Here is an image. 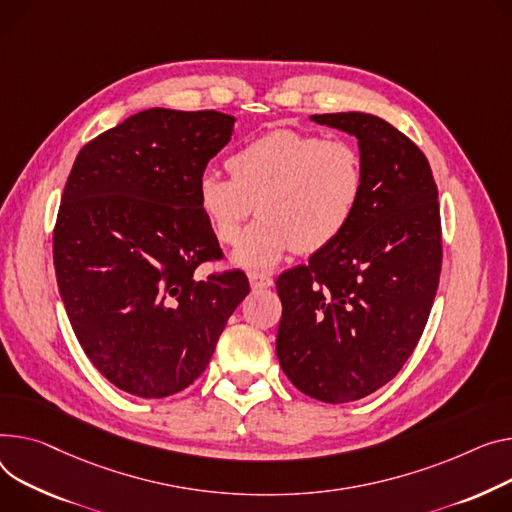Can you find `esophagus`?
Segmentation results:
<instances>
[{"instance_id":"esophagus-1","label":"esophagus","mask_w":512,"mask_h":512,"mask_svg":"<svg viewBox=\"0 0 512 512\" xmlns=\"http://www.w3.org/2000/svg\"><path fill=\"white\" fill-rule=\"evenodd\" d=\"M249 282H251V288H253V290H263V288H271V286H274V280H271V276L259 274V271H251V274H249Z\"/></svg>"}]
</instances>
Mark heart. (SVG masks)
<instances>
[{
    "label": "heart",
    "mask_w": 512,
    "mask_h": 512,
    "mask_svg": "<svg viewBox=\"0 0 512 512\" xmlns=\"http://www.w3.org/2000/svg\"><path fill=\"white\" fill-rule=\"evenodd\" d=\"M226 166L230 177L208 170L197 179V208L220 243L236 245L257 203L261 218L234 253L249 269L331 247L354 222L366 187L356 144L296 129L259 135Z\"/></svg>",
    "instance_id": "b5f03b06"
}]
</instances>
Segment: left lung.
<instances>
[{"instance_id":"1","label":"left lung","mask_w":512,"mask_h":512,"mask_svg":"<svg viewBox=\"0 0 512 512\" xmlns=\"http://www.w3.org/2000/svg\"><path fill=\"white\" fill-rule=\"evenodd\" d=\"M311 119L356 135L366 187L344 236L278 278L276 352L298 391L348 403L387 385L420 342L442 265L438 189L424 152L385 119Z\"/></svg>"}]
</instances>
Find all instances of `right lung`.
Wrapping results in <instances>:
<instances>
[{
  "label": "right lung",
  "mask_w": 512,
  "mask_h": 512,
  "mask_svg": "<svg viewBox=\"0 0 512 512\" xmlns=\"http://www.w3.org/2000/svg\"><path fill=\"white\" fill-rule=\"evenodd\" d=\"M232 125L218 111L148 109L88 142L67 177L53 228L59 294L88 360L125 393L189 387L251 290L241 269L193 276L224 257L195 187Z\"/></svg>",
  "instance_id": "right-lung-1"
}]
</instances>
